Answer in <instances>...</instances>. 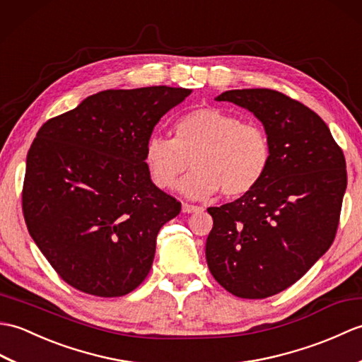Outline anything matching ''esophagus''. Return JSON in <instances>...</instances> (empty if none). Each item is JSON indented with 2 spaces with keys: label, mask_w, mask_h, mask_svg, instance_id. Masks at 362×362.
I'll list each match as a JSON object with an SVG mask.
<instances>
[{
  "label": "esophagus",
  "mask_w": 362,
  "mask_h": 362,
  "mask_svg": "<svg viewBox=\"0 0 362 362\" xmlns=\"http://www.w3.org/2000/svg\"><path fill=\"white\" fill-rule=\"evenodd\" d=\"M202 207H198L195 204H189V203H182V212L184 214H194L197 211H199Z\"/></svg>",
  "instance_id": "34e87169"
}]
</instances>
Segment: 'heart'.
Returning <instances> with one entry per match:
<instances>
[{
	"label": "heart",
	"instance_id": "1",
	"mask_svg": "<svg viewBox=\"0 0 362 362\" xmlns=\"http://www.w3.org/2000/svg\"><path fill=\"white\" fill-rule=\"evenodd\" d=\"M186 197L203 199L216 190L226 198L251 194L267 175L271 142L260 125L216 107L187 111L175 120L173 139L153 134L146 142L144 163L158 189H173L180 176Z\"/></svg>",
	"mask_w": 362,
	"mask_h": 362
}]
</instances>
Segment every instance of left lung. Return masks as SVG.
Instances as JSON below:
<instances>
[{
    "instance_id": "1",
    "label": "left lung",
    "mask_w": 362,
    "mask_h": 362,
    "mask_svg": "<svg viewBox=\"0 0 362 362\" xmlns=\"http://www.w3.org/2000/svg\"><path fill=\"white\" fill-rule=\"evenodd\" d=\"M247 108L271 142L263 181L234 203L209 207L211 274L242 299H267L296 284L328 247L339 226L347 170L325 122L303 103L268 88L216 98Z\"/></svg>"
}]
</instances>
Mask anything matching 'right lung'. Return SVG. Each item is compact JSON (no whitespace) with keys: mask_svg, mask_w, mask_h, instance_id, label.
Here are the masks:
<instances>
[{"mask_svg":"<svg viewBox=\"0 0 362 362\" xmlns=\"http://www.w3.org/2000/svg\"><path fill=\"white\" fill-rule=\"evenodd\" d=\"M190 93L172 86L102 91L38 130L26 158L24 221L76 290L119 297L148 276L158 232L181 203L151 182L144 150L158 120Z\"/></svg>","mask_w":362,"mask_h":362,"instance_id":"obj_1","label":"right lung"}]
</instances>
